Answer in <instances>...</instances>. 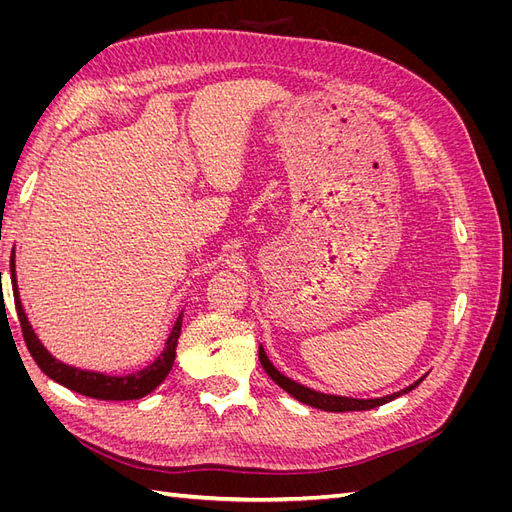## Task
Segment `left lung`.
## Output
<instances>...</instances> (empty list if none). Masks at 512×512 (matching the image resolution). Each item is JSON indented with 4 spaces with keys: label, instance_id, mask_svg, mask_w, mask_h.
<instances>
[{
    "label": "left lung",
    "instance_id": "obj_1",
    "mask_svg": "<svg viewBox=\"0 0 512 512\" xmlns=\"http://www.w3.org/2000/svg\"><path fill=\"white\" fill-rule=\"evenodd\" d=\"M258 359H260V365L265 367V371H267V374L271 376V380H273L277 386H282V389H284L286 393H290L294 399H299L301 404L318 408V410H324V412H354V410H371V408H378V406H382V404H389V401H393V399L399 397V395L410 393V391L416 389V386L421 384L423 378H425V376H423L418 382L410 384L408 389H404V391L393 393V395H386V397H380V399H352V397L324 395V393L312 391V389H307V386H303V384H299V382H294V380L286 378L284 374H280V371H277V369L271 365V361L267 359V354H265V350H262V346L258 348Z\"/></svg>",
    "mask_w": 512,
    "mask_h": 512
}]
</instances>
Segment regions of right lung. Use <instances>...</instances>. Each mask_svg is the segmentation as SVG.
<instances>
[{"mask_svg": "<svg viewBox=\"0 0 512 512\" xmlns=\"http://www.w3.org/2000/svg\"><path fill=\"white\" fill-rule=\"evenodd\" d=\"M10 280H12V292H14V307H17V316L21 322V331H23L27 350H29V354H32V359L38 363V367L51 380L64 384L66 389H70L74 393H81V395L94 397V399L126 401V399H141V397L149 395L168 376V371H170V367H173L175 356H177L175 350H177V339L181 333L183 314H179L173 331H170L164 352L149 367H145L141 371H134V374H130V376H121V378L104 376V374H96V371H83V369L59 363L38 342V337L32 331V324L27 322V316L23 312V305L19 299L17 273H14V250H12V258H10Z\"/></svg>", "mask_w": 512, "mask_h": 512, "instance_id": "add662e5", "label": "right lung"}]
</instances>
